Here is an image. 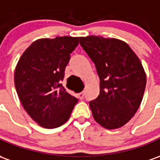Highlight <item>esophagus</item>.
Returning <instances> with one entry per match:
<instances>
[{"label":"esophagus","mask_w":160,"mask_h":160,"mask_svg":"<svg viewBox=\"0 0 160 160\" xmlns=\"http://www.w3.org/2000/svg\"><path fill=\"white\" fill-rule=\"evenodd\" d=\"M84 96H85V92H80V93L78 94V97H79L80 99H83Z\"/></svg>","instance_id":"esophagus-1"}]
</instances>
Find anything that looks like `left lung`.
Returning a JSON list of instances; mask_svg holds the SVG:
<instances>
[{"label":"left lung","mask_w":160,"mask_h":160,"mask_svg":"<svg viewBox=\"0 0 160 160\" xmlns=\"http://www.w3.org/2000/svg\"><path fill=\"white\" fill-rule=\"evenodd\" d=\"M80 43L100 80L99 95L89 103L94 120L107 129L122 127L143 98L147 76L141 62L127 42L117 38L81 37Z\"/></svg>","instance_id":"1"}]
</instances>
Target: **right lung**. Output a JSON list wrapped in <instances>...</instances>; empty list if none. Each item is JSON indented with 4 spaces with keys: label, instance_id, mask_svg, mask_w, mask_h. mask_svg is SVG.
Here are the masks:
<instances>
[{
    "label": "right lung",
    "instance_id": "1",
    "mask_svg": "<svg viewBox=\"0 0 160 160\" xmlns=\"http://www.w3.org/2000/svg\"><path fill=\"white\" fill-rule=\"evenodd\" d=\"M79 38H40L20 56L14 72V85L23 107L41 127L55 128L66 122L78 99L62 85L70 53Z\"/></svg>",
    "mask_w": 160,
    "mask_h": 160
}]
</instances>
